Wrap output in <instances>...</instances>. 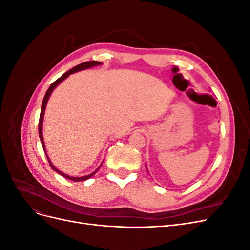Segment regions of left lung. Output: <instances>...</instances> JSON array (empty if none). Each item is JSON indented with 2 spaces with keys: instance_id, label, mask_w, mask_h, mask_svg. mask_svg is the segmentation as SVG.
<instances>
[{
  "instance_id": "left-lung-1",
  "label": "left lung",
  "mask_w": 250,
  "mask_h": 250,
  "mask_svg": "<svg viewBox=\"0 0 250 250\" xmlns=\"http://www.w3.org/2000/svg\"><path fill=\"white\" fill-rule=\"evenodd\" d=\"M146 169H147V166H146ZM147 171H148V169H147Z\"/></svg>"
}]
</instances>
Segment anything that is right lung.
Listing matches in <instances>:
<instances>
[{"mask_svg":"<svg viewBox=\"0 0 250 250\" xmlns=\"http://www.w3.org/2000/svg\"><path fill=\"white\" fill-rule=\"evenodd\" d=\"M101 64H102V62H83V63H80V64H78V65H76V66H74L73 69H71L70 71H67L66 73H64L62 77H59L55 82L52 83V84L50 85V87L48 88L46 95H44L42 103V109H41V116H40V123H39V134H40V139H41V142H42V145L43 151H44V153H46V156H47V158H48V162H49V164H50V166H51V168H52L53 170H54L55 172H57L58 174H60V175H62V176H63V177H65V178H67V179H70V180H73V181L86 180V179L90 178L92 176H94L95 174H96V172L100 169L102 164L100 165V167L98 168L96 171H94L93 173H90V174H88V175H85V176H81V177H74V176L66 175L65 173H62V171H59V170L55 167V166L52 164V162L50 161V158H49V156H48V154H47V152H46V148H44V142H43V137H42V123H43L44 110H46L47 103H48V101H49V98H50L51 94L53 93V90H54L55 87H56L58 84H60V83H62L64 79H66L67 77H69L71 74L77 73V72L83 71V70H87V69H90V67H94V66H97V65H101Z\"/></svg>","mask_w":250,"mask_h":250,"instance_id":"add662e5","label":"right lung"}]
</instances>
